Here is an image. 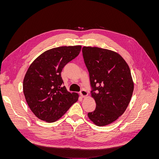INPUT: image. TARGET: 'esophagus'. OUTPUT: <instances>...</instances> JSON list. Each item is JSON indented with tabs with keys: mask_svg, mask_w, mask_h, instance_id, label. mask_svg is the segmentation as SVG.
Returning <instances> with one entry per match:
<instances>
[{
	"mask_svg": "<svg viewBox=\"0 0 159 159\" xmlns=\"http://www.w3.org/2000/svg\"><path fill=\"white\" fill-rule=\"evenodd\" d=\"M80 95H81V97H83V98H84V97H85V96H87V95H88V92H87V91H86V90H85V89H81V90L80 91Z\"/></svg>",
	"mask_w": 159,
	"mask_h": 159,
	"instance_id": "1",
	"label": "esophagus"
}]
</instances>
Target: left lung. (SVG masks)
<instances>
[{
	"label": "left lung",
	"instance_id": "left-lung-1",
	"mask_svg": "<svg viewBox=\"0 0 159 159\" xmlns=\"http://www.w3.org/2000/svg\"><path fill=\"white\" fill-rule=\"evenodd\" d=\"M82 54L89 74L91 97L96 103L95 109L88 115L96 125H107L125 111L131 101L134 89L131 71L113 51L84 46Z\"/></svg>",
	"mask_w": 159,
	"mask_h": 159
}]
</instances>
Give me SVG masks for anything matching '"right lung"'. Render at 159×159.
I'll return each mask as SVG.
<instances>
[{
    "label": "right lung",
    "mask_w": 159,
    "mask_h": 159,
    "mask_svg": "<svg viewBox=\"0 0 159 159\" xmlns=\"http://www.w3.org/2000/svg\"><path fill=\"white\" fill-rule=\"evenodd\" d=\"M81 46H61L42 53L28 68L23 81V92L33 113L48 123L56 121L78 99L63 86L61 72L78 56Z\"/></svg>",
    "instance_id": "obj_1"
}]
</instances>
